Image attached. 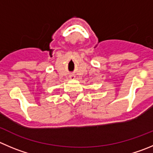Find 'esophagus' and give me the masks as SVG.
<instances>
[{
  "label": "esophagus",
  "instance_id": "34e87169",
  "mask_svg": "<svg viewBox=\"0 0 153 153\" xmlns=\"http://www.w3.org/2000/svg\"><path fill=\"white\" fill-rule=\"evenodd\" d=\"M72 77H74V76H71V78H72Z\"/></svg>",
  "mask_w": 153,
  "mask_h": 153
}]
</instances>
